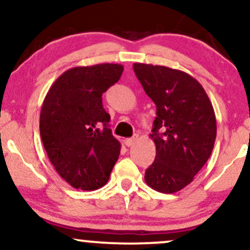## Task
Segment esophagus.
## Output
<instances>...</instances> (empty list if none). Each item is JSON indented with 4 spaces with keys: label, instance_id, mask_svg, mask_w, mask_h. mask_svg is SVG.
I'll return each instance as SVG.
<instances>
[{
    "label": "esophagus",
    "instance_id": "1",
    "mask_svg": "<svg viewBox=\"0 0 250 250\" xmlns=\"http://www.w3.org/2000/svg\"><path fill=\"white\" fill-rule=\"evenodd\" d=\"M137 137H139V136H137V135H135V136L130 137V139H125V145L127 146V147H131V146H133L134 143L137 141Z\"/></svg>",
    "mask_w": 250,
    "mask_h": 250
}]
</instances>
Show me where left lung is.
Instances as JSON below:
<instances>
[{
	"instance_id": "left-lung-1",
	"label": "left lung",
	"mask_w": 250,
	"mask_h": 250,
	"mask_svg": "<svg viewBox=\"0 0 250 250\" xmlns=\"http://www.w3.org/2000/svg\"><path fill=\"white\" fill-rule=\"evenodd\" d=\"M135 75L156 104L150 137L156 146L145 180L160 193H176L206 165L216 139L210 100L193 76L163 65L134 63Z\"/></svg>"
}]
</instances>
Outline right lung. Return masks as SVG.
Returning <instances> with one entry per match:
<instances>
[{
	"label": "right lung",
	"instance_id": "obj_1",
	"mask_svg": "<svg viewBox=\"0 0 250 250\" xmlns=\"http://www.w3.org/2000/svg\"><path fill=\"white\" fill-rule=\"evenodd\" d=\"M122 73L123 65L114 63L71 68L45 95L40 134L51 165L71 187H103L119 159L121 143L109 128L102 94Z\"/></svg>",
	"mask_w": 250,
	"mask_h": 250
}]
</instances>
